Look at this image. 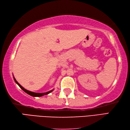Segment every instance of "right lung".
I'll return each mask as SVG.
<instances>
[{"label":"right lung","instance_id":"obj_1","mask_svg":"<svg viewBox=\"0 0 130 130\" xmlns=\"http://www.w3.org/2000/svg\"><path fill=\"white\" fill-rule=\"evenodd\" d=\"M14 78V80L15 82L19 85V87H20V88H21V89L24 91V92H25L26 93L28 94H29V95H31V96H43V95L48 94L50 93L51 92H52V91L54 90V89H52V90H50V91H48V92H46V93H35V92H31V91L27 90V89H24V88L22 86H21V85H20V84H19L18 83V82L16 80H15V78Z\"/></svg>","mask_w":130,"mask_h":130}]
</instances>
